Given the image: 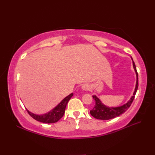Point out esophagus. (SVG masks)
<instances>
[{
    "label": "esophagus",
    "mask_w": 155,
    "mask_h": 155,
    "mask_svg": "<svg viewBox=\"0 0 155 155\" xmlns=\"http://www.w3.org/2000/svg\"><path fill=\"white\" fill-rule=\"evenodd\" d=\"M82 89H83V91H84L89 90V89H90V87H89V85H88L87 84H83V86H82Z\"/></svg>",
    "instance_id": "obj_1"
}]
</instances>
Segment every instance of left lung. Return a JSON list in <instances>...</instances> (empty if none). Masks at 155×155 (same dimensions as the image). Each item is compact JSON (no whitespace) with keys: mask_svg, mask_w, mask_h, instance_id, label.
I'll return each mask as SVG.
<instances>
[{"mask_svg":"<svg viewBox=\"0 0 155 155\" xmlns=\"http://www.w3.org/2000/svg\"><path fill=\"white\" fill-rule=\"evenodd\" d=\"M131 59H132L133 61V68L134 71H135L137 77L136 86L135 88H134V91L133 94V96L130 97L129 101H128L127 103L121 105L120 107H110L106 106V105L102 103L101 101L96 96V95H93V97L94 98V100L95 101V105L93 109L90 111V113L92 116L94 117L95 118H97V119L109 120L111 119V118H114L115 117L120 116V114H123L125 111L127 110L128 108L130 107L131 104H132L134 98V96H135L137 91L138 87H139V81H138V73L137 71L135 64H134L132 57H131Z\"/></svg>","mask_w":155,"mask_h":155,"instance_id":"left-lung-1","label":"left lung"}]
</instances>
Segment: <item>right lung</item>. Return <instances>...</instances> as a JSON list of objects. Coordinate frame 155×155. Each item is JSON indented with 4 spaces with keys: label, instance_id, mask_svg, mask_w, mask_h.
<instances>
[{
    "label": "right lung",
    "instance_id": "1",
    "mask_svg": "<svg viewBox=\"0 0 155 155\" xmlns=\"http://www.w3.org/2000/svg\"><path fill=\"white\" fill-rule=\"evenodd\" d=\"M72 96H73V94L72 93L68 95V96L66 97L64 99H62L61 103L58 104L54 108H52L51 110L45 114H37L31 113V112L29 111L27 108H26V109H27L28 113L30 114L34 119L37 120V121L48 124L54 123H57V121H58L62 117H63L67 104Z\"/></svg>",
    "mask_w": 155,
    "mask_h": 155
}]
</instances>
